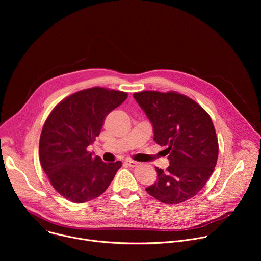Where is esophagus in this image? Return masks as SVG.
Listing matches in <instances>:
<instances>
[{
  "label": "esophagus",
  "instance_id": "34e87169",
  "mask_svg": "<svg viewBox=\"0 0 261 261\" xmlns=\"http://www.w3.org/2000/svg\"><path fill=\"white\" fill-rule=\"evenodd\" d=\"M125 163H126L128 166H130V167H135V166H137V165H138V162H136V161H132V160H126V161H125Z\"/></svg>",
  "mask_w": 261,
  "mask_h": 261
}]
</instances>
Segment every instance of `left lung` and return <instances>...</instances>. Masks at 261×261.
Masks as SVG:
<instances>
[{"label":"left lung","mask_w":261,"mask_h":261,"mask_svg":"<svg viewBox=\"0 0 261 261\" xmlns=\"http://www.w3.org/2000/svg\"><path fill=\"white\" fill-rule=\"evenodd\" d=\"M134 99L153 125L154 140L166 145L169 166L156 168L157 180L146 192L167 204L195 196L212 175L219 145L206 111L194 100L174 92L144 91Z\"/></svg>","instance_id":"8db88e82"}]
</instances>
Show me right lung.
Returning a JSON list of instances; mask_svg holds the SVG:
<instances>
[{
	"mask_svg": "<svg viewBox=\"0 0 261 261\" xmlns=\"http://www.w3.org/2000/svg\"><path fill=\"white\" fill-rule=\"evenodd\" d=\"M127 93L92 88L61 101L46 119L39 142L40 163L55 190L83 203L100 196L122 162L105 163L88 151L99 136L105 117L126 99Z\"/></svg>",
	"mask_w": 261,
	"mask_h": 261,
	"instance_id": "1",
	"label": "right lung"
}]
</instances>
